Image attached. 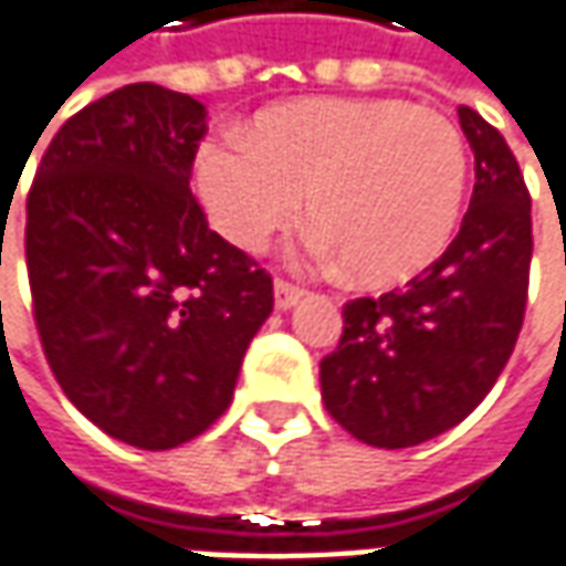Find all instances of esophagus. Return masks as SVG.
<instances>
[{
    "instance_id": "esophagus-1",
    "label": "esophagus",
    "mask_w": 566,
    "mask_h": 566,
    "mask_svg": "<svg viewBox=\"0 0 566 566\" xmlns=\"http://www.w3.org/2000/svg\"><path fill=\"white\" fill-rule=\"evenodd\" d=\"M303 297V291L297 287V284H291V282H284V279H279L275 282V306L279 310H291V306H297V301Z\"/></svg>"
}]
</instances>
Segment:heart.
Instances as JSON below:
<instances>
[{"label": "heart", "instance_id": "obj_1", "mask_svg": "<svg viewBox=\"0 0 566 566\" xmlns=\"http://www.w3.org/2000/svg\"><path fill=\"white\" fill-rule=\"evenodd\" d=\"M467 187V149L439 112L403 99H303L247 134L209 137L193 190L231 244L260 247L303 206L313 250L369 284L400 282L439 256Z\"/></svg>", "mask_w": 566, "mask_h": 566}]
</instances>
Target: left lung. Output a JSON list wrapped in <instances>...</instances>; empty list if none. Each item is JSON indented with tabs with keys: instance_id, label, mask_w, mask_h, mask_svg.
<instances>
[{
	"instance_id": "1",
	"label": "left lung",
	"mask_w": 566,
	"mask_h": 566,
	"mask_svg": "<svg viewBox=\"0 0 566 566\" xmlns=\"http://www.w3.org/2000/svg\"><path fill=\"white\" fill-rule=\"evenodd\" d=\"M476 185L458 238L407 287L344 306L319 363L325 410L373 448H413L454 429L492 391L526 310L530 190L504 137L460 106Z\"/></svg>"
}]
</instances>
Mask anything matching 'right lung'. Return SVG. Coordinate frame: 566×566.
Returning a JSON list of instances; mask_svg holds the SVG:
<instances>
[{
    "label": "right lung",
    "instance_id": "obj_1",
    "mask_svg": "<svg viewBox=\"0 0 566 566\" xmlns=\"http://www.w3.org/2000/svg\"><path fill=\"white\" fill-rule=\"evenodd\" d=\"M206 108L127 84L59 127L28 197L33 316L69 400L112 439L168 451L231 403L272 279L190 193Z\"/></svg>",
    "mask_w": 566,
    "mask_h": 566
}]
</instances>
